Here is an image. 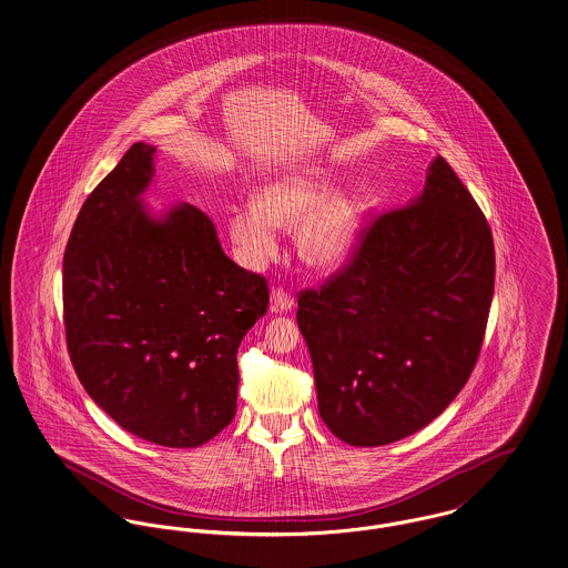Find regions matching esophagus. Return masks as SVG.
<instances>
[{
    "label": "esophagus",
    "mask_w": 568,
    "mask_h": 568,
    "mask_svg": "<svg viewBox=\"0 0 568 568\" xmlns=\"http://www.w3.org/2000/svg\"><path fill=\"white\" fill-rule=\"evenodd\" d=\"M293 305H295L293 297L282 288L271 291V312H291Z\"/></svg>",
    "instance_id": "esophagus-1"
}]
</instances>
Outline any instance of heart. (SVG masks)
Wrapping results in <instances>:
<instances>
[{"mask_svg": "<svg viewBox=\"0 0 568 568\" xmlns=\"http://www.w3.org/2000/svg\"><path fill=\"white\" fill-rule=\"evenodd\" d=\"M362 215L346 190L327 191L318 168L280 174L252 193V204L227 213L226 234L236 261L263 268L277 254V232L295 230L303 265L329 273L341 268L359 241Z\"/></svg>", "mask_w": 568, "mask_h": 568, "instance_id": "heart-1", "label": "heart"}]
</instances>
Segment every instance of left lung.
Instances as JSON below:
<instances>
[{"label": "left lung", "instance_id": "left-lung-1", "mask_svg": "<svg viewBox=\"0 0 568 568\" xmlns=\"http://www.w3.org/2000/svg\"><path fill=\"white\" fill-rule=\"evenodd\" d=\"M491 227L444 156L407 206L362 232L351 265L300 295L318 414L348 446L430 424L471 375L491 307Z\"/></svg>", "mask_w": 568, "mask_h": 568}]
</instances>
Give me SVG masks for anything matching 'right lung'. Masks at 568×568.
<instances>
[{
	"label": "right lung",
	"instance_id": "obj_1",
	"mask_svg": "<svg viewBox=\"0 0 568 568\" xmlns=\"http://www.w3.org/2000/svg\"><path fill=\"white\" fill-rule=\"evenodd\" d=\"M154 146L138 142L83 202L64 252V327L88 396L124 430L197 448L236 412V351L265 316V277L234 265L213 222L144 193Z\"/></svg>",
	"mask_w": 568,
	"mask_h": 568
}]
</instances>
